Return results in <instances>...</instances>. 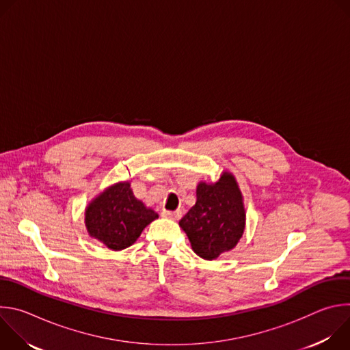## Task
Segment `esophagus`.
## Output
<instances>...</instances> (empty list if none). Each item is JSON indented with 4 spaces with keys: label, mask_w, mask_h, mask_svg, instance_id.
<instances>
[{
    "label": "esophagus",
    "mask_w": 350,
    "mask_h": 350,
    "mask_svg": "<svg viewBox=\"0 0 350 350\" xmlns=\"http://www.w3.org/2000/svg\"><path fill=\"white\" fill-rule=\"evenodd\" d=\"M165 217L172 219V220H178L181 217V211H176V212H170V211H163L162 213Z\"/></svg>",
    "instance_id": "obj_1"
}]
</instances>
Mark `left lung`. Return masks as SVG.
<instances>
[{
  "label": "left lung",
  "mask_w": 350,
  "mask_h": 350,
  "mask_svg": "<svg viewBox=\"0 0 350 350\" xmlns=\"http://www.w3.org/2000/svg\"><path fill=\"white\" fill-rule=\"evenodd\" d=\"M193 252L206 260L232 249L243 234L245 209L232 174L223 173L215 184L201 183L196 204L180 220Z\"/></svg>",
  "instance_id": "8db88e82"
}]
</instances>
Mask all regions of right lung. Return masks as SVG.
Instances as JSON below:
<instances>
[{"label":"right lung","mask_w":350,"mask_h":350,"mask_svg":"<svg viewBox=\"0 0 350 350\" xmlns=\"http://www.w3.org/2000/svg\"><path fill=\"white\" fill-rule=\"evenodd\" d=\"M158 215L133 195L129 183H119L96 196L85 211L91 237L113 251L129 247Z\"/></svg>","instance_id":"right-lung-1"}]
</instances>
